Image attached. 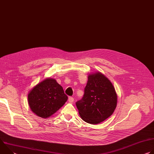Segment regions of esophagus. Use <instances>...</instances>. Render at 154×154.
Segmentation results:
<instances>
[{
    "mask_svg": "<svg viewBox=\"0 0 154 154\" xmlns=\"http://www.w3.org/2000/svg\"><path fill=\"white\" fill-rule=\"evenodd\" d=\"M74 98L73 97H69V99H68V101H69V102H70V103H72L73 102H74Z\"/></svg>",
    "mask_w": 154,
    "mask_h": 154,
    "instance_id": "1",
    "label": "esophagus"
}]
</instances>
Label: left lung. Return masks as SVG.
Masks as SVG:
<instances>
[{
    "label": "left lung",
    "instance_id": "left-lung-1",
    "mask_svg": "<svg viewBox=\"0 0 154 154\" xmlns=\"http://www.w3.org/2000/svg\"><path fill=\"white\" fill-rule=\"evenodd\" d=\"M82 100L76 102L81 118L87 123L97 124L114 112L118 96L113 84L100 72L90 74Z\"/></svg>",
    "mask_w": 154,
    "mask_h": 154
}]
</instances>
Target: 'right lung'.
<instances>
[{
  "mask_svg": "<svg viewBox=\"0 0 154 154\" xmlns=\"http://www.w3.org/2000/svg\"><path fill=\"white\" fill-rule=\"evenodd\" d=\"M27 97L33 113L45 119L55 113L68 100L63 87L52 78L38 83L29 91Z\"/></svg>",
  "mask_w": 154,
  "mask_h": 154,
  "instance_id": "right-lung-1",
  "label": "right lung"
}]
</instances>
